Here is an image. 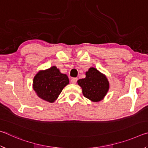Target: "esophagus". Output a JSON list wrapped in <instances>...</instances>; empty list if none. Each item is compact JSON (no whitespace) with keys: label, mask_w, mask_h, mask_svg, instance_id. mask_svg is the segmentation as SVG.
Segmentation results:
<instances>
[{"label":"esophagus","mask_w":148,"mask_h":148,"mask_svg":"<svg viewBox=\"0 0 148 148\" xmlns=\"http://www.w3.org/2000/svg\"><path fill=\"white\" fill-rule=\"evenodd\" d=\"M77 81V78L76 77H73V78L71 79V83L72 84H76Z\"/></svg>","instance_id":"esophagus-1"}]
</instances>
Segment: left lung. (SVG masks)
Here are the masks:
<instances>
[{
	"mask_svg": "<svg viewBox=\"0 0 148 148\" xmlns=\"http://www.w3.org/2000/svg\"><path fill=\"white\" fill-rule=\"evenodd\" d=\"M77 82L82 87L84 96L95 102L104 99L110 88L106 75L94 67L89 68L86 72V77L77 80Z\"/></svg>",
	"mask_w": 148,
	"mask_h": 148,
	"instance_id": "1",
	"label": "left lung"
}]
</instances>
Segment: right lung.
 Masks as SVG:
<instances>
[{"label":"right lung","instance_id":"1","mask_svg":"<svg viewBox=\"0 0 148 148\" xmlns=\"http://www.w3.org/2000/svg\"><path fill=\"white\" fill-rule=\"evenodd\" d=\"M69 84L66 74H62L56 66L37 72L33 78L32 87L41 99L53 103L64 87Z\"/></svg>","mask_w":148,"mask_h":148}]
</instances>
